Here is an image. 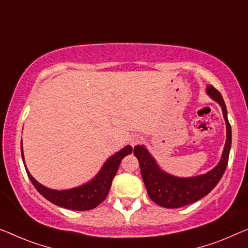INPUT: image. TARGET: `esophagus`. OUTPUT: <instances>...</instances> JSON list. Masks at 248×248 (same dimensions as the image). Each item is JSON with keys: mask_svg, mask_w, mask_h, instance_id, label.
<instances>
[{"mask_svg": "<svg viewBox=\"0 0 248 248\" xmlns=\"http://www.w3.org/2000/svg\"><path fill=\"white\" fill-rule=\"evenodd\" d=\"M141 141H142V137H141V136H139V135H135V136H132L131 139H130V144H131L132 146L140 144Z\"/></svg>", "mask_w": 248, "mask_h": 248, "instance_id": "esophagus-1", "label": "esophagus"}]
</instances>
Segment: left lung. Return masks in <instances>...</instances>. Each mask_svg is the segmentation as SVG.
Returning a JSON list of instances; mask_svg holds the SVG:
<instances>
[{
    "label": "left lung",
    "mask_w": 248,
    "mask_h": 248,
    "mask_svg": "<svg viewBox=\"0 0 248 248\" xmlns=\"http://www.w3.org/2000/svg\"><path fill=\"white\" fill-rule=\"evenodd\" d=\"M207 92L221 106L226 127H227V140H226L222 157L214 170L204 175L197 177H189V179L175 177L164 173L144 146H135L134 154L140 165L141 176L147 189V193L149 198L160 207L181 208L200 200L217 186L227 167L230 146H232V128L227 118V109L222 95L218 90H216L212 85H209Z\"/></svg>",
    "instance_id": "left-lung-1"
}]
</instances>
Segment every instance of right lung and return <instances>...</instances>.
<instances>
[{"instance_id":"1","label":"right lung","mask_w":248,"mask_h":248,"mask_svg":"<svg viewBox=\"0 0 248 248\" xmlns=\"http://www.w3.org/2000/svg\"><path fill=\"white\" fill-rule=\"evenodd\" d=\"M131 146H125L124 149H121L120 152H118L117 154H114L112 157L107 160L102 170L91 182L71 190L56 191L47 189V187L41 186L40 183H38L31 176V174L28 172V170H26L31 183L33 184L38 192L44 198H46L48 201H50L51 203L66 209H72V210L85 211L97 207L101 202L104 201V199L109 193L112 180L116 176L121 160L124 156L131 154ZM21 154H22L23 159L22 148H21ZM24 167H26V165H24Z\"/></svg>"}]
</instances>
